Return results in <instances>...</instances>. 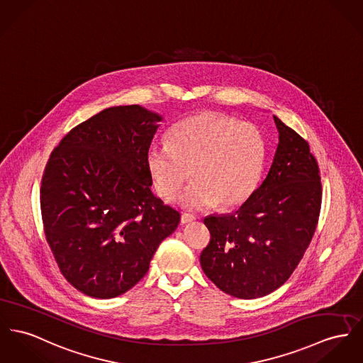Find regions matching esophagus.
Masks as SVG:
<instances>
[{"label":"esophagus","instance_id":"obj_1","mask_svg":"<svg viewBox=\"0 0 363 363\" xmlns=\"http://www.w3.org/2000/svg\"><path fill=\"white\" fill-rule=\"evenodd\" d=\"M195 220V216L194 215H190V213H183L182 215V218H180V221H182V224H187V223H191Z\"/></svg>","mask_w":363,"mask_h":363}]
</instances>
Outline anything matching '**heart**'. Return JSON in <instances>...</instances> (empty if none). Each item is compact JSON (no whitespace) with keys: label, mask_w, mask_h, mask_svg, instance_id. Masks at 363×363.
I'll list each match as a JSON object with an SVG mask.
<instances>
[{"label":"heart","mask_w":363,"mask_h":363,"mask_svg":"<svg viewBox=\"0 0 363 363\" xmlns=\"http://www.w3.org/2000/svg\"><path fill=\"white\" fill-rule=\"evenodd\" d=\"M266 160L257 128L205 111L174 123L168 143L150 145L147 169L155 193L167 202L179 198L191 172L194 183L182 196L184 208L199 211L218 203L235 209L257 190Z\"/></svg>","instance_id":"heart-1"}]
</instances>
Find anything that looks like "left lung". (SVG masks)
<instances>
[{
  "label": "left lung",
  "mask_w": 363,
  "mask_h": 363,
  "mask_svg": "<svg viewBox=\"0 0 363 363\" xmlns=\"http://www.w3.org/2000/svg\"><path fill=\"white\" fill-rule=\"evenodd\" d=\"M279 143L262 186L228 215L203 223L211 242L201 253L206 277L238 298L269 294L289 279L313 240L322 186L310 145L274 116Z\"/></svg>",
  "instance_id": "1"
}]
</instances>
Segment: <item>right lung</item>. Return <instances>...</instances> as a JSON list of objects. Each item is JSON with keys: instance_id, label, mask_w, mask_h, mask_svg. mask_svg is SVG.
<instances>
[{"instance_id": "right-lung-1", "label": "right lung", "mask_w": 363, "mask_h": 363, "mask_svg": "<svg viewBox=\"0 0 363 363\" xmlns=\"http://www.w3.org/2000/svg\"><path fill=\"white\" fill-rule=\"evenodd\" d=\"M160 121L138 104L110 107L73 128L49 157L40 196L45 237L65 278L86 296L133 288L179 225L147 169Z\"/></svg>"}]
</instances>
